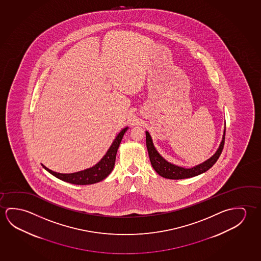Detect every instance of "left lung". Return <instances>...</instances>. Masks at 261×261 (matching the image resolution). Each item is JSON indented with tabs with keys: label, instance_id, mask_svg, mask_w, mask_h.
I'll return each instance as SVG.
<instances>
[{
	"label": "left lung",
	"instance_id": "left-lung-1",
	"mask_svg": "<svg viewBox=\"0 0 261 261\" xmlns=\"http://www.w3.org/2000/svg\"><path fill=\"white\" fill-rule=\"evenodd\" d=\"M225 135H226V128L224 130L222 141L219 145V148L217 150V152L206 162H203L196 167H193L191 169H184L181 167L173 165L170 162L165 161L160 154L158 153L157 150L154 148L151 138L148 132H146V145H147V149L149 152L150 163L153 167L154 170H156V172L163 178H170V179H180V178H192V177L198 176L199 174L210 170L211 167L214 165L216 162L219 160V156L223 150Z\"/></svg>",
	"mask_w": 261,
	"mask_h": 261
}]
</instances>
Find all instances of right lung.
Returning <instances> with one entry per match:
<instances>
[{
  "mask_svg": "<svg viewBox=\"0 0 261 261\" xmlns=\"http://www.w3.org/2000/svg\"><path fill=\"white\" fill-rule=\"evenodd\" d=\"M125 128L120 132L116 139L113 141L112 146L107 151V153L104 155V157L100 160L99 163H97L95 166L92 168L87 169V170L75 172V173L62 174L54 172L53 170H49L46 168L45 166L42 165V167L45 169L47 171H49L50 174H53L56 178L62 179L63 181L69 182L71 184H76V185H88V184H93L96 182L100 181L107 177L109 174L112 172L113 170V167L115 164V160H116L117 150L119 149V146L120 144V141L123 138L125 132L127 130Z\"/></svg>",
  "mask_w": 261,
  "mask_h": 261,
  "instance_id": "obj_1",
  "label": "right lung"
}]
</instances>
